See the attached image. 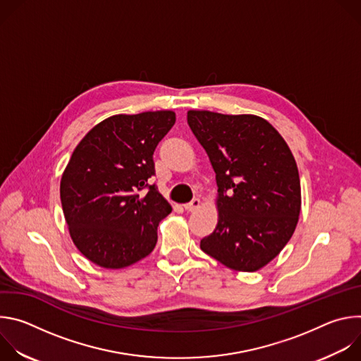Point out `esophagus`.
Listing matches in <instances>:
<instances>
[{"mask_svg":"<svg viewBox=\"0 0 361 361\" xmlns=\"http://www.w3.org/2000/svg\"><path fill=\"white\" fill-rule=\"evenodd\" d=\"M183 207H184V210H187V212H194V210H197V209L200 207V200H198V198H194L192 201L184 204Z\"/></svg>","mask_w":361,"mask_h":361,"instance_id":"34e87169","label":"esophagus"}]
</instances>
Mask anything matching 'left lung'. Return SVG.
<instances>
[{"mask_svg": "<svg viewBox=\"0 0 361 361\" xmlns=\"http://www.w3.org/2000/svg\"><path fill=\"white\" fill-rule=\"evenodd\" d=\"M219 187V223L200 248L224 266L257 271L291 238L301 209L300 177L279 131L257 116L188 111Z\"/></svg>", "mask_w": 361, "mask_h": 361, "instance_id": "8db88e82", "label": "left lung"}]
</instances>
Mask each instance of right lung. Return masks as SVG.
<instances>
[{
    "instance_id": "add662e5",
    "label": "right lung",
    "mask_w": 361,
    "mask_h": 361,
    "mask_svg": "<svg viewBox=\"0 0 361 361\" xmlns=\"http://www.w3.org/2000/svg\"><path fill=\"white\" fill-rule=\"evenodd\" d=\"M176 123L173 111L118 114L97 124L75 147L60 195L77 248L104 269L147 257L171 205L148 180L152 154Z\"/></svg>"
}]
</instances>
